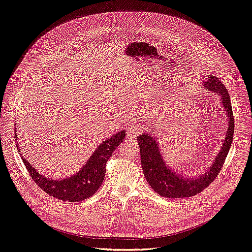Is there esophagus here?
Wrapping results in <instances>:
<instances>
[{
    "instance_id": "obj_1",
    "label": "esophagus",
    "mask_w": 252,
    "mask_h": 252,
    "mask_svg": "<svg viewBox=\"0 0 252 252\" xmlns=\"http://www.w3.org/2000/svg\"><path fill=\"white\" fill-rule=\"evenodd\" d=\"M141 132V128L138 124H132L127 128V137L128 138H136L137 135Z\"/></svg>"
}]
</instances>
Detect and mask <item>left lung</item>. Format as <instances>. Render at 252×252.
Listing matches in <instances>:
<instances>
[{
	"mask_svg": "<svg viewBox=\"0 0 252 252\" xmlns=\"http://www.w3.org/2000/svg\"><path fill=\"white\" fill-rule=\"evenodd\" d=\"M207 90L217 93L227 116V129L222 147L215 156L210 167L200 175L189 176L172 170L163 159L160 148L152 133H142L137 137L140 150V162L148 184L158 195L165 198H188L206 189L221 169L226 155L232 146L234 135V117L230 94L219 78L211 76L203 83Z\"/></svg>",
	"mask_w": 252,
	"mask_h": 252,
	"instance_id": "left-lung-1",
	"label": "left lung"
}]
</instances>
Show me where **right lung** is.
Masks as SVG:
<instances>
[{
	"mask_svg": "<svg viewBox=\"0 0 252 252\" xmlns=\"http://www.w3.org/2000/svg\"><path fill=\"white\" fill-rule=\"evenodd\" d=\"M125 136V130L112 135L100 143L90 156L86 164L83 165L77 173L66 178L54 179L42 175L25 159L20 153L15 128L16 147L31 177L48 195L68 202H80L96 193L103 182L107 160L111 158L114 151L124 140Z\"/></svg>",
	"mask_w": 252,
	"mask_h": 252,
	"instance_id": "right-lung-1",
	"label": "right lung"
}]
</instances>
